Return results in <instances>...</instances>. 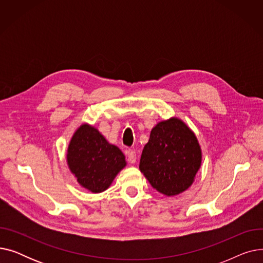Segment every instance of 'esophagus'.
<instances>
[{
	"instance_id": "1",
	"label": "esophagus",
	"mask_w": 263,
	"mask_h": 263,
	"mask_svg": "<svg viewBox=\"0 0 263 263\" xmlns=\"http://www.w3.org/2000/svg\"><path fill=\"white\" fill-rule=\"evenodd\" d=\"M127 157H128V161H129V163L134 164V163L136 162V153H135L134 150L129 149V150L127 151Z\"/></svg>"
}]
</instances>
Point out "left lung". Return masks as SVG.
I'll list each match as a JSON object with an SVG mask.
<instances>
[{"label": "left lung", "instance_id": "left-lung-1", "mask_svg": "<svg viewBox=\"0 0 263 263\" xmlns=\"http://www.w3.org/2000/svg\"><path fill=\"white\" fill-rule=\"evenodd\" d=\"M201 165V148L197 137L179 118L160 121L150 132L140 170L154 189L175 196L194 182Z\"/></svg>", "mask_w": 263, "mask_h": 263}]
</instances>
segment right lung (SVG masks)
I'll return each instance as SVG.
<instances>
[{"label": "right lung", "instance_id": "add662e5", "mask_svg": "<svg viewBox=\"0 0 263 263\" xmlns=\"http://www.w3.org/2000/svg\"><path fill=\"white\" fill-rule=\"evenodd\" d=\"M67 164L81 186L101 193L112 184L127 165L121 150L87 123H83L71 137L67 149Z\"/></svg>", "mask_w": 263, "mask_h": 263}]
</instances>
